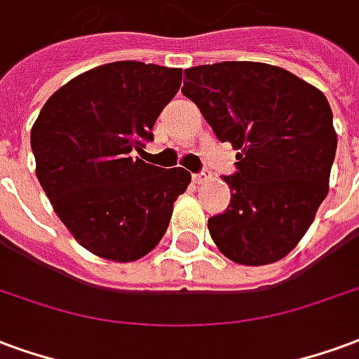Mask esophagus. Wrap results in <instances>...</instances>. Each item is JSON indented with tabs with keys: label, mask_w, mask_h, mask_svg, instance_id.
<instances>
[{
	"label": "esophagus",
	"mask_w": 359,
	"mask_h": 359,
	"mask_svg": "<svg viewBox=\"0 0 359 359\" xmlns=\"http://www.w3.org/2000/svg\"><path fill=\"white\" fill-rule=\"evenodd\" d=\"M208 180H210V172H206V170H203V172H198V174H193V182L197 183V185L208 182Z\"/></svg>",
	"instance_id": "34e87169"
}]
</instances>
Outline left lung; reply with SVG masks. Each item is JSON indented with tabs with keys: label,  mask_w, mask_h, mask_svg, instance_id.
Returning a JSON list of instances; mask_svg holds the SVG:
<instances>
[{
	"label": "left lung",
	"mask_w": 359,
	"mask_h": 359,
	"mask_svg": "<svg viewBox=\"0 0 359 359\" xmlns=\"http://www.w3.org/2000/svg\"><path fill=\"white\" fill-rule=\"evenodd\" d=\"M183 95L237 153L231 201L208 218L219 252L245 266L281 260L312 226L337 151L327 97L289 70L226 61L185 70Z\"/></svg>",
	"instance_id": "obj_1"
}]
</instances>
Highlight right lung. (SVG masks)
I'll list each match as a JSON object with an SVG mask.
<instances>
[{"label": "right lung", "mask_w": 359, "mask_h": 359, "mask_svg": "<svg viewBox=\"0 0 359 359\" xmlns=\"http://www.w3.org/2000/svg\"><path fill=\"white\" fill-rule=\"evenodd\" d=\"M182 86V69L116 61L47 99L30 132L36 176L74 239L93 255L133 262L168 229L191 174L135 158Z\"/></svg>", "instance_id": "1"}]
</instances>
